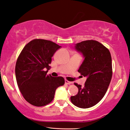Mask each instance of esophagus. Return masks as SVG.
Here are the masks:
<instances>
[{"mask_svg":"<svg viewBox=\"0 0 130 130\" xmlns=\"http://www.w3.org/2000/svg\"><path fill=\"white\" fill-rule=\"evenodd\" d=\"M65 83L66 84V85H71V84L72 83V82H70L69 80H67V79H66V80H65Z\"/></svg>","mask_w":130,"mask_h":130,"instance_id":"esophagus-1","label":"esophagus"}]
</instances>
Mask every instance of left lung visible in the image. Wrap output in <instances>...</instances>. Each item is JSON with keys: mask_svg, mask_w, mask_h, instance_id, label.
I'll list each match as a JSON object with an SVG mask.
<instances>
[{"mask_svg": "<svg viewBox=\"0 0 130 130\" xmlns=\"http://www.w3.org/2000/svg\"><path fill=\"white\" fill-rule=\"evenodd\" d=\"M75 49L85 57L78 72L87 78L83 86L74 83L79 91L71 96V101L78 107L87 108L96 105L106 94L112 75V59L107 48L96 40L76 43Z\"/></svg>", "mask_w": 130, "mask_h": 130, "instance_id": "obj_1", "label": "left lung"}]
</instances>
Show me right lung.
Returning a JSON list of instances; mask_svg holds the SVG:
<instances>
[{
  "label": "right lung",
  "instance_id": "obj_1",
  "mask_svg": "<svg viewBox=\"0 0 130 130\" xmlns=\"http://www.w3.org/2000/svg\"><path fill=\"white\" fill-rule=\"evenodd\" d=\"M60 47L52 41L35 39L25 45L18 56L17 84L23 96L32 105L42 107L51 103L56 88L64 84L63 77L47 75L51 58Z\"/></svg>",
  "mask_w": 130,
  "mask_h": 130
}]
</instances>
